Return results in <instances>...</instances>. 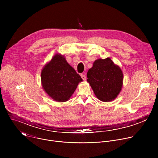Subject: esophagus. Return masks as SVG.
Returning a JSON list of instances; mask_svg holds the SVG:
<instances>
[{
    "instance_id": "obj_1",
    "label": "esophagus",
    "mask_w": 158,
    "mask_h": 158,
    "mask_svg": "<svg viewBox=\"0 0 158 158\" xmlns=\"http://www.w3.org/2000/svg\"><path fill=\"white\" fill-rule=\"evenodd\" d=\"M81 77H82V79H83V81H86V76H85V74H81Z\"/></svg>"
}]
</instances>
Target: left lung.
I'll return each mask as SVG.
<instances>
[{"mask_svg":"<svg viewBox=\"0 0 158 158\" xmlns=\"http://www.w3.org/2000/svg\"><path fill=\"white\" fill-rule=\"evenodd\" d=\"M87 77L94 94L101 101H113L121 91L123 72L109 57L96 60L89 69Z\"/></svg>","mask_w":158,"mask_h":158,"instance_id":"obj_1","label":"left lung"}]
</instances>
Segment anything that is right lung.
Wrapping results in <instances>:
<instances>
[{"label": "right lung", "instance_id": "right-lung-1", "mask_svg": "<svg viewBox=\"0 0 158 158\" xmlns=\"http://www.w3.org/2000/svg\"><path fill=\"white\" fill-rule=\"evenodd\" d=\"M81 81V76L67 63L65 57L59 54L54 56L41 72V82L45 92L60 102L68 101Z\"/></svg>", "mask_w": 158, "mask_h": 158}]
</instances>
